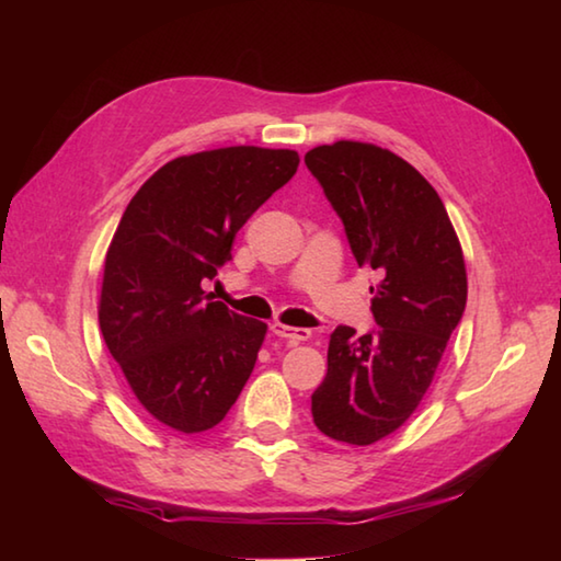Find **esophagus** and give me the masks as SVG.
Wrapping results in <instances>:
<instances>
[{
	"instance_id": "obj_1",
	"label": "esophagus",
	"mask_w": 561,
	"mask_h": 561,
	"mask_svg": "<svg viewBox=\"0 0 561 561\" xmlns=\"http://www.w3.org/2000/svg\"><path fill=\"white\" fill-rule=\"evenodd\" d=\"M272 334L284 339V341H289V344H301V341H309L311 339V331L309 329L287 327V324H279V321H274V324H272Z\"/></svg>"
}]
</instances>
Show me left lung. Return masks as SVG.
<instances>
[{
	"mask_svg": "<svg viewBox=\"0 0 561 561\" xmlns=\"http://www.w3.org/2000/svg\"><path fill=\"white\" fill-rule=\"evenodd\" d=\"M344 222L358 267L378 272V329L336 327L311 415L329 438L371 445L413 415L468 301L462 250L433 185L391 150L356 140L304 156Z\"/></svg>",
	"mask_w": 561,
	"mask_h": 561,
	"instance_id": "left-lung-1",
	"label": "left lung"
}]
</instances>
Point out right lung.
<instances>
[{"label":"right lung","mask_w":561,"mask_h":561,"mask_svg":"<svg viewBox=\"0 0 561 561\" xmlns=\"http://www.w3.org/2000/svg\"><path fill=\"white\" fill-rule=\"evenodd\" d=\"M297 165L294 150L254 146L175 158L121 217L103 264L101 334L133 396L168 428H215L252 374L267 324L213 301L203 282Z\"/></svg>","instance_id":"obj_1"}]
</instances>
